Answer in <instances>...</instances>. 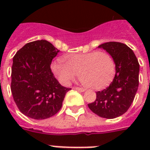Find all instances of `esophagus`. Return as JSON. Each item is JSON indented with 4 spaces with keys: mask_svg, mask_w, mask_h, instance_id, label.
<instances>
[{
    "mask_svg": "<svg viewBox=\"0 0 150 150\" xmlns=\"http://www.w3.org/2000/svg\"><path fill=\"white\" fill-rule=\"evenodd\" d=\"M74 89H75L76 90H79V91H80V92H85V91H86V89H83V88H79V87H75V88H74Z\"/></svg>",
    "mask_w": 150,
    "mask_h": 150,
    "instance_id": "obj_1",
    "label": "esophagus"
}]
</instances>
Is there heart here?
I'll return each instance as SVG.
<instances>
[{
  "label": "heart",
  "mask_w": 150,
  "mask_h": 150,
  "mask_svg": "<svg viewBox=\"0 0 150 150\" xmlns=\"http://www.w3.org/2000/svg\"><path fill=\"white\" fill-rule=\"evenodd\" d=\"M65 63L55 61L52 71L60 82L68 85L77 77L93 89H100L110 84L115 73V62L107 52L93 51L85 54H69Z\"/></svg>",
  "instance_id": "obj_1"
}]
</instances>
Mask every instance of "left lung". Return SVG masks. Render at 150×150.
<instances>
[{
  "label": "left lung",
  "instance_id": "8db88e82",
  "mask_svg": "<svg viewBox=\"0 0 150 150\" xmlns=\"http://www.w3.org/2000/svg\"><path fill=\"white\" fill-rule=\"evenodd\" d=\"M114 58L115 76L110 86L96 92V99L88 107L103 118L113 119L124 114L132 103L139 87V64L133 50L119 42H107L98 47Z\"/></svg>",
  "mask_w": 150,
  "mask_h": 150
}]
</instances>
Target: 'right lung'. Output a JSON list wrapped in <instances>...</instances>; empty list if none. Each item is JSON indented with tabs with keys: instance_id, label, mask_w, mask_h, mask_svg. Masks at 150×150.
Instances as JSON below:
<instances>
[{
	"instance_id": "1",
	"label": "right lung",
	"mask_w": 150,
	"mask_h": 150,
	"mask_svg": "<svg viewBox=\"0 0 150 150\" xmlns=\"http://www.w3.org/2000/svg\"><path fill=\"white\" fill-rule=\"evenodd\" d=\"M59 50L41 40L26 43L13 57L11 90L18 108L25 116L43 120L61 110L70 88L55 79L50 64Z\"/></svg>"
}]
</instances>
